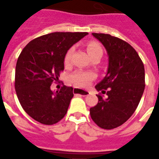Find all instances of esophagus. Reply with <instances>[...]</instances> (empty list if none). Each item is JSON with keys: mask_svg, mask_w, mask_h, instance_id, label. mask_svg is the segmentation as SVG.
<instances>
[{"mask_svg": "<svg viewBox=\"0 0 159 159\" xmlns=\"http://www.w3.org/2000/svg\"><path fill=\"white\" fill-rule=\"evenodd\" d=\"M73 93L75 94H80V95H83V96H86L88 95L89 92V91H86V90L80 89H73Z\"/></svg>", "mask_w": 159, "mask_h": 159, "instance_id": "esophagus-1", "label": "esophagus"}]
</instances>
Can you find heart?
Instances as JSON below:
<instances>
[{
	"label": "heart",
	"mask_w": 159,
	"mask_h": 159,
	"mask_svg": "<svg viewBox=\"0 0 159 159\" xmlns=\"http://www.w3.org/2000/svg\"><path fill=\"white\" fill-rule=\"evenodd\" d=\"M87 51L89 52L90 57L95 55L99 52H102V48L98 42H90L87 44ZM73 49H69L65 56V64L68 65L70 62L71 55H72ZM94 75L91 72H84V71H77L74 73L72 76H70V82L76 87H85L89 83L93 80Z\"/></svg>",
	"instance_id": "heart-1"
}]
</instances>
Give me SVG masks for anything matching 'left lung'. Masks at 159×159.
<instances>
[{"label": "left lung", "mask_w": 159, "mask_h": 159, "mask_svg": "<svg viewBox=\"0 0 159 159\" xmlns=\"http://www.w3.org/2000/svg\"><path fill=\"white\" fill-rule=\"evenodd\" d=\"M109 56L107 76L95 86L98 103L90 108L94 123L105 129L121 126L136 110L145 89V68L133 47L109 34L93 33ZM102 93H107L104 98Z\"/></svg>", "instance_id": "8db88e82"}]
</instances>
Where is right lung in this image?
Wrapping results in <instances>:
<instances>
[{
	"mask_svg": "<svg viewBox=\"0 0 159 159\" xmlns=\"http://www.w3.org/2000/svg\"><path fill=\"white\" fill-rule=\"evenodd\" d=\"M87 32H53L32 40L24 48L16 64L15 90L26 113L37 122L52 125L66 116L72 87L53 93L50 86L64 70L70 48Z\"/></svg>",
	"mask_w": 159,
	"mask_h": 159,
	"instance_id": "right-lung-1",
	"label": "right lung"
}]
</instances>
